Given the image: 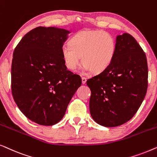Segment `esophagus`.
<instances>
[{
	"mask_svg": "<svg viewBox=\"0 0 157 157\" xmlns=\"http://www.w3.org/2000/svg\"><path fill=\"white\" fill-rule=\"evenodd\" d=\"M81 80H82V83H85L86 82V77H82V78H81Z\"/></svg>",
	"mask_w": 157,
	"mask_h": 157,
	"instance_id": "obj_1",
	"label": "esophagus"
}]
</instances>
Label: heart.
<instances>
[{
	"mask_svg": "<svg viewBox=\"0 0 157 157\" xmlns=\"http://www.w3.org/2000/svg\"><path fill=\"white\" fill-rule=\"evenodd\" d=\"M117 42L113 36L102 30L83 31L62 47V56L68 69L75 71L82 63L86 71L101 73L110 66L115 56Z\"/></svg>",
	"mask_w": 157,
	"mask_h": 157,
	"instance_id": "obj_1",
	"label": "heart"
}]
</instances>
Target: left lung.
<instances>
[{"mask_svg": "<svg viewBox=\"0 0 157 157\" xmlns=\"http://www.w3.org/2000/svg\"><path fill=\"white\" fill-rule=\"evenodd\" d=\"M86 84L91 91L90 113L96 123L115 127L129 121L148 87L147 56L136 39L128 33L118 36L113 61Z\"/></svg>", "mask_w": 157, "mask_h": 157, "instance_id": "obj_1", "label": "left lung"}]
</instances>
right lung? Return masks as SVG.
I'll return each mask as SVG.
<instances>
[{
	"label": "right lung",
	"instance_id": "obj_1",
	"mask_svg": "<svg viewBox=\"0 0 157 157\" xmlns=\"http://www.w3.org/2000/svg\"><path fill=\"white\" fill-rule=\"evenodd\" d=\"M70 32L55 27L35 28L14 49L11 91L19 109L40 125L52 126L65 115L81 78L67 70L62 47Z\"/></svg>",
	"mask_w": 157,
	"mask_h": 157
}]
</instances>
